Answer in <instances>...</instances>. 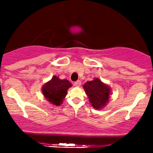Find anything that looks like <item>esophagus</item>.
Segmentation results:
<instances>
[{
  "instance_id": "esophagus-1",
  "label": "esophagus",
  "mask_w": 153,
  "mask_h": 153,
  "mask_svg": "<svg viewBox=\"0 0 153 153\" xmlns=\"http://www.w3.org/2000/svg\"><path fill=\"white\" fill-rule=\"evenodd\" d=\"M74 85H75V86H76V87H79V86H80V85H81V81H80V80H77L76 82H75Z\"/></svg>"
}]
</instances>
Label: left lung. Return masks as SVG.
<instances>
[{
	"label": "left lung",
	"instance_id": "1",
	"mask_svg": "<svg viewBox=\"0 0 153 153\" xmlns=\"http://www.w3.org/2000/svg\"><path fill=\"white\" fill-rule=\"evenodd\" d=\"M89 102L95 109H101L106 106L109 99L111 88L99 78H94L83 85Z\"/></svg>",
	"mask_w": 153,
	"mask_h": 153
}]
</instances>
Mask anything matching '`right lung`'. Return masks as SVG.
<instances>
[{"mask_svg": "<svg viewBox=\"0 0 153 153\" xmlns=\"http://www.w3.org/2000/svg\"><path fill=\"white\" fill-rule=\"evenodd\" d=\"M72 84L69 80H61L58 77L54 75L50 81L42 86L43 95L49 102L55 106H60L63 99L67 95V91Z\"/></svg>", "mask_w": 153, "mask_h": 153, "instance_id": "1", "label": "right lung"}]
</instances>
